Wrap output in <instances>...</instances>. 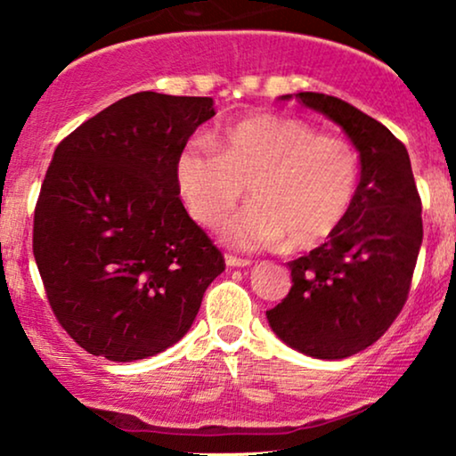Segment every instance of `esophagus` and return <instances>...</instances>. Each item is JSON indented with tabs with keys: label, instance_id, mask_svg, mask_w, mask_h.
<instances>
[{
	"label": "esophagus",
	"instance_id": "1",
	"mask_svg": "<svg viewBox=\"0 0 456 456\" xmlns=\"http://www.w3.org/2000/svg\"><path fill=\"white\" fill-rule=\"evenodd\" d=\"M226 265L228 267H248L253 264L251 259H242V257H236V255H226Z\"/></svg>",
	"mask_w": 456,
	"mask_h": 456
}]
</instances>
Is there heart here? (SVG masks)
Returning <instances> with one entry per match:
<instances>
[{
    "mask_svg": "<svg viewBox=\"0 0 456 456\" xmlns=\"http://www.w3.org/2000/svg\"><path fill=\"white\" fill-rule=\"evenodd\" d=\"M183 145L174 174L189 214L216 226L245 195V209L222 224L230 247L278 245L307 251L330 239L351 209L359 184V158L346 141L320 136L292 118L257 116L216 136Z\"/></svg>",
    "mask_w": 456,
    "mask_h": 456,
    "instance_id": "obj_1",
    "label": "heart"
}]
</instances>
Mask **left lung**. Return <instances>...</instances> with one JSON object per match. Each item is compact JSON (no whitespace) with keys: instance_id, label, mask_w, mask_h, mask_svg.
Here are the masks:
<instances>
[{"instance_id":"obj_1","label":"left lung","mask_w":456,"mask_h":456,"mask_svg":"<svg viewBox=\"0 0 456 456\" xmlns=\"http://www.w3.org/2000/svg\"><path fill=\"white\" fill-rule=\"evenodd\" d=\"M295 99L345 130L359 151L361 180L345 222L323 245L290 261V292L265 315L295 351L345 359L371 346L407 301L423 239L421 199L407 147L384 124L323 93Z\"/></svg>"}]
</instances>
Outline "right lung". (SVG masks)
<instances>
[{
    "label": "right lung",
    "instance_id": "right-lung-1",
    "mask_svg": "<svg viewBox=\"0 0 456 456\" xmlns=\"http://www.w3.org/2000/svg\"><path fill=\"white\" fill-rule=\"evenodd\" d=\"M214 116L211 97L142 91L55 149L33 253L55 317L86 353L124 363L176 345L226 267L174 174L180 149Z\"/></svg>",
    "mask_w": 456,
    "mask_h": 456
}]
</instances>
